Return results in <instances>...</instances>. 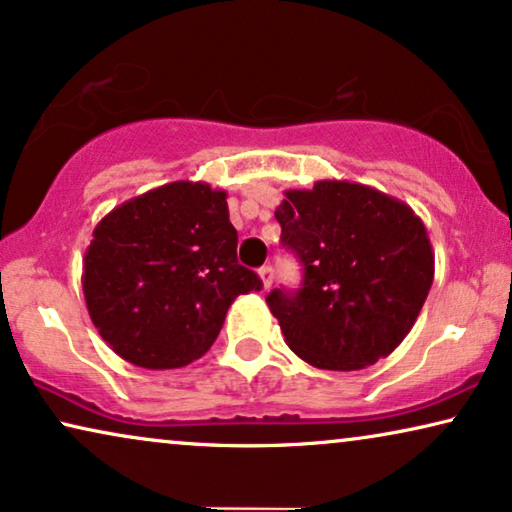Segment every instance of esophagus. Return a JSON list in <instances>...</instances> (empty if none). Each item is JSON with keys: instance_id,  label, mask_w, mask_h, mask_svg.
<instances>
[{"instance_id": "obj_1", "label": "esophagus", "mask_w": 512, "mask_h": 512, "mask_svg": "<svg viewBox=\"0 0 512 512\" xmlns=\"http://www.w3.org/2000/svg\"><path fill=\"white\" fill-rule=\"evenodd\" d=\"M258 277H261L263 289H270L272 282H275V270H272V265H263V268L258 270Z\"/></svg>"}]
</instances>
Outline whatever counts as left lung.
Masks as SVG:
<instances>
[{
	"instance_id": "left-lung-1",
	"label": "left lung",
	"mask_w": 512,
	"mask_h": 512,
	"mask_svg": "<svg viewBox=\"0 0 512 512\" xmlns=\"http://www.w3.org/2000/svg\"><path fill=\"white\" fill-rule=\"evenodd\" d=\"M277 207L282 244L303 263L270 312L286 345L321 370H361L401 345L433 284V249L405 202L352 181L293 188Z\"/></svg>"
}]
</instances>
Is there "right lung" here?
I'll return each instance as SVG.
<instances>
[{"instance_id": "add662e5", "label": "right lung", "mask_w": 512, "mask_h": 512, "mask_svg": "<svg viewBox=\"0 0 512 512\" xmlns=\"http://www.w3.org/2000/svg\"><path fill=\"white\" fill-rule=\"evenodd\" d=\"M226 191L172 181L104 216L83 256V296L102 340L139 368L170 370L200 359L228 307L261 291L237 263Z\"/></svg>"}]
</instances>
